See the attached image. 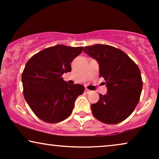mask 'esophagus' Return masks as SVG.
I'll use <instances>...</instances> for the list:
<instances>
[{"label":"esophagus","instance_id":"34e87169","mask_svg":"<svg viewBox=\"0 0 159 159\" xmlns=\"http://www.w3.org/2000/svg\"><path fill=\"white\" fill-rule=\"evenodd\" d=\"M91 92V91H90V90H89V89H85V92H86V94L89 93V92Z\"/></svg>","mask_w":159,"mask_h":159}]
</instances>
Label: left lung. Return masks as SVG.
<instances>
[{"label":"left lung","instance_id":"8db88e82","mask_svg":"<svg viewBox=\"0 0 159 159\" xmlns=\"http://www.w3.org/2000/svg\"><path fill=\"white\" fill-rule=\"evenodd\" d=\"M84 51L99 65L100 75L107 87L106 94L92 104L94 117L106 124H116L128 118L139 101L142 89L141 72L135 62L121 50L98 44Z\"/></svg>","mask_w":159,"mask_h":159}]
</instances>
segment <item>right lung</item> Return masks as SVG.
<instances>
[{"label":"right lung","mask_w":159,"mask_h":159,"mask_svg":"<svg viewBox=\"0 0 159 159\" xmlns=\"http://www.w3.org/2000/svg\"><path fill=\"white\" fill-rule=\"evenodd\" d=\"M83 47L57 45L43 50L28 61L22 74L24 98L40 120L56 123L71 114L75 101L84 92L81 84L70 85L62 78Z\"/></svg>","instance_id":"add662e5"}]
</instances>
